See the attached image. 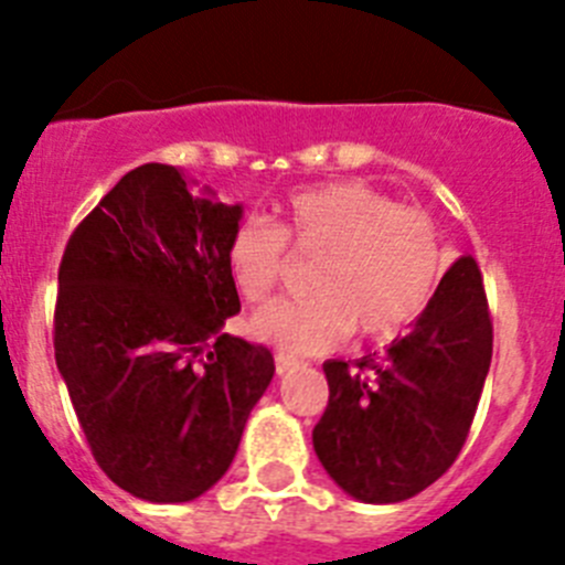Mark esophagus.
<instances>
[{
	"instance_id": "esophagus-1",
	"label": "esophagus",
	"mask_w": 565,
	"mask_h": 565,
	"mask_svg": "<svg viewBox=\"0 0 565 565\" xmlns=\"http://www.w3.org/2000/svg\"><path fill=\"white\" fill-rule=\"evenodd\" d=\"M274 364H277L279 376H286V373H291L294 367H299L297 359L288 356V353H277V356H274Z\"/></svg>"
}]
</instances>
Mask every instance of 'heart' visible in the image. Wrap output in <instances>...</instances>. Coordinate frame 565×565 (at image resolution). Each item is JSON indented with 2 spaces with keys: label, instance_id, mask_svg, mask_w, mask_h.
<instances>
[{
  "label": "heart",
  "instance_id": "heart-1",
  "mask_svg": "<svg viewBox=\"0 0 565 565\" xmlns=\"http://www.w3.org/2000/svg\"><path fill=\"white\" fill-rule=\"evenodd\" d=\"M286 248L319 257L306 299H279L248 319L259 342L319 353L348 333L391 339L416 326L444 279L436 223L422 209L396 206L362 181L299 189L274 226L246 221L228 239V268L239 297L263 302L286 268Z\"/></svg>",
  "mask_w": 565,
  "mask_h": 565
}]
</instances>
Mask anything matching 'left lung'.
I'll use <instances>...</instances> for the list:
<instances>
[{"mask_svg": "<svg viewBox=\"0 0 565 565\" xmlns=\"http://www.w3.org/2000/svg\"><path fill=\"white\" fill-rule=\"evenodd\" d=\"M492 362V319L478 263L456 259L433 306L382 356L328 359V407L313 450L362 503H398L452 467Z\"/></svg>", "mask_w": 565, "mask_h": 565, "instance_id": "left-lung-1", "label": "left lung"}]
</instances>
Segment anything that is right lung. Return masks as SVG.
I'll list each match as a JSON object with an SVG mask.
<instances>
[{
  "instance_id": "obj_1",
  "label": "right lung",
  "mask_w": 565,
  "mask_h": 565,
  "mask_svg": "<svg viewBox=\"0 0 565 565\" xmlns=\"http://www.w3.org/2000/svg\"><path fill=\"white\" fill-rule=\"evenodd\" d=\"M243 206L143 163L70 234L56 364L93 458L149 503H186L226 476L274 376L263 344L223 333L239 311L228 239Z\"/></svg>"
}]
</instances>
